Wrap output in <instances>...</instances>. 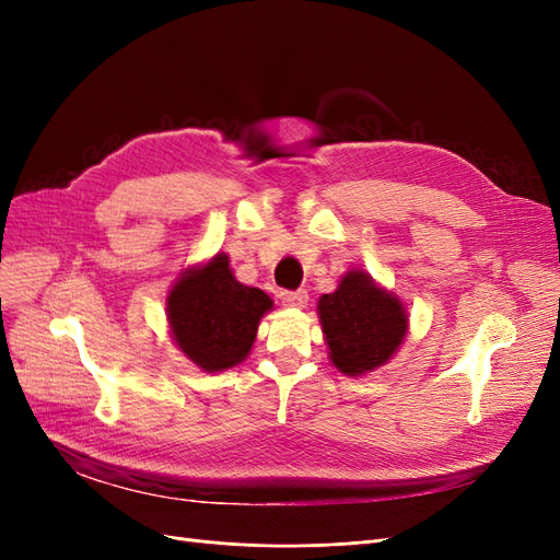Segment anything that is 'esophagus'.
I'll return each instance as SVG.
<instances>
[{"mask_svg": "<svg viewBox=\"0 0 560 560\" xmlns=\"http://www.w3.org/2000/svg\"><path fill=\"white\" fill-rule=\"evenodd\" d=\"M280 301H282V306H287V308H306L308 292H306V290L282 292V294H280Z\"/></svg>", "mask_w": 560, "mask_h": 560, "instance_id": "1", "label": "esophagus"}]
</instances>
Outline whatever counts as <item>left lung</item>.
Here are the masks:
<instances>
[{"instance_id":"left-lung-1","label":"left lung","mask_w":560,"mask_h":560,"mask_svg":"<svg viewBox=\"0 0 560 560\" xmlns=\"http://www.w3.org/2000/svg\"><path fill=\"white\" fill-rule=\"evenodd\" d=\"M317 317L329 360L346 376H364L387 364L409 334L401 299L362 268L348 270L331 294L319 296Z\"/></svg>"}]
</instances>
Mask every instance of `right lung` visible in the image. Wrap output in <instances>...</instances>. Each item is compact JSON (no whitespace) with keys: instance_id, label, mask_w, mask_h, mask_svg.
I'll return each instance as SVG.
<instances>
[{"instance_id":"right-lung-1","label":"right lung","mask_w":560,"mask_h":560,"mask_svg":"<svg viewBox=\"0 0 560 560\" xmlns=\"http://www.w3.org/2000/svg\"><path fill=\"white\" fill-rule=\"evenodd\" d=\"M268 311H273V299L235 280L224 252L186 268L165 299L175 346L208 374L247 360Z\"/></svg>"}]
</instances>
